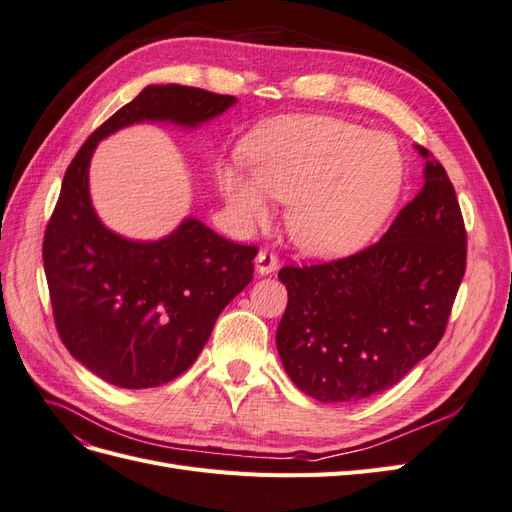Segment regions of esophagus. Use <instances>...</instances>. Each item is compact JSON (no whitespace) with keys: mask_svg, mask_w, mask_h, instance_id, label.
<instances>
[{"mask_svg":"<svg viewBox=\"0 0 512 512\" xmlns=\"http://www.w3.org/2000/svg\"><path fill=\"white\" fill-rule=\"evenodd\" d=\"M254 265H256V273L258 275H269V273L277 271V265H280V262H277V256L273 252L260 250L256 260H254Z\"/></svg>","mask_w":512,"mask_h":512,"instance_id":"obj_1","label":"esophagus"}]
</instances>
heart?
Here are the masks:
<instances>
[{"instance_id": "obj_1", "label": "heart", "mask_w": 512, "mask_h": 512, "mask_svg": "<svg viewBox=\"0 0 512 512\" xmlns=\"http://www.w3.org/2000/svg\"><path fill=\"white\" fill-rule=\"evenodd\" d=\"M247 170L220 164V194L241 222L265 220L271 200L286 203V228L309 256L359 250L397 205L404 162L395 143L335 117H286L243 143Z\"/></svg>"}]
</instances>
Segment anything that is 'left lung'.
<instances>
[{"instance_id":"1","label":"left lung","mask_w":512,"mask_h":512,"mask_svg":"<svg viewBox=\"0 0 512 512\" xmlns=\"http://www.w3.org/2000/svg\"><path fill=\"white\" fill-rule=\"evenodd\" d=\"M463 273L461 209L444 166L431 158L423 190L376 245L277 275L288 290L275 335L286 374L322 404L386 391L438 346Z\"/></svg>"}]
</instances>
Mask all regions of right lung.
<instances>
[{
  "label": "right lung",
  "mask_w": 512,
  "mask_h": 512,
  "mask_svg": "<svg viewBox=\"0 0 512 512\" xmlns=\"http://www.w3.org/2000/svg\"><path fill=\"white\" fill-rule=\"evenodd\" d=\"M235 104V96L196 87L147 85L87 138L66 170L42 245L53 316L74 359L119 389L181 376L222 309L252 282L258 250L196 218L156 241L117 235L91 203V156L106 136L134 123L196 130Z\"/></svg>",
  "instance_id": "add662e5"
}]
</instances>
